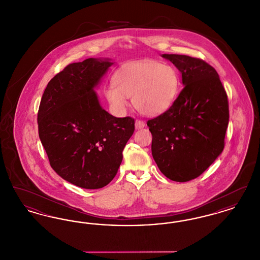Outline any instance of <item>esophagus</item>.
Wrapping results in <instances>:
<instances>
[{"instance_id":"34e87169","label":"esophagus","mask_w":260,"mask_h":260,"mask_svg":"<svg viewBox=\"0 0 260 260\" xmlns=\"http://www.w3.org/2000/svg\"><path fill=\"white\" fill-rule=\"evenodd\" d=\"M145 126V123L143 121L140 120H136V129H141Z\"/></svg>"}]
</instances>
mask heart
Segmentation results:
<instances>
[{
	"label": "heart",
	"instance_id": "b5f03b06",
	"mask_svg": "<svg viewBox=\"0 0 260 260\" xmlns=\"http://www.w3.org/2000/svg\"><path fill=\"white\" fill-rule=\"evenodd\" d=\"M178 87L179 78L173 67L144 59L121 66L114 82L105 87L104 94L115 111L124 112L128 98L133 96L137 111L145 116H158L172 106Z\"/></svg>",
	"mask_w": 260,
	"mask_h": 260
}]
</instances>
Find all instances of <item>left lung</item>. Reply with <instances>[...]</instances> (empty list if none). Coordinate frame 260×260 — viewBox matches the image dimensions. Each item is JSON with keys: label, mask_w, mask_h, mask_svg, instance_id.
Segmentation results:
<instances>
[{"label": "left lung", "mask_w": 260, "mask_h": 260, "mask_svg": "<svg viewBox=\"0 0 260 260\" xmlns=\"http://www.w3.org/2000/svg\"><path fill=\"white\" fill-rule=\"evenodd\" d=\"M161 56L180 71L184 87L167 111L147 122L152 155L164 175L186 182L197 178L221 154L229 122L228 99L209 63L181 54Z\"/></svg>", "instance_id": "left-lung-1"}]
</instances>
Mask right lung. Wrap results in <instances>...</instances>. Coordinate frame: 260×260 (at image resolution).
Wrapping results in <instances>:
<instances>
[{
  "instance_id": "right-lung-1",
  "label": "right lung",
  "mask_w": 260,
  "mask_h": 260,
  "mask_svg": "<svg viewBox=\"0 0 260 260\" xmlns=\"http://www.w3.org/2000/svg\"><path fill=\"white\" fill-rule=\"evenodd\" d=\"M112 64L87 58L67 65L49 82L38 112L39 137L50 167L85 189L111 182L135 132V119L112 116L94 91Z\"/></svg>"
}]
</instances>
